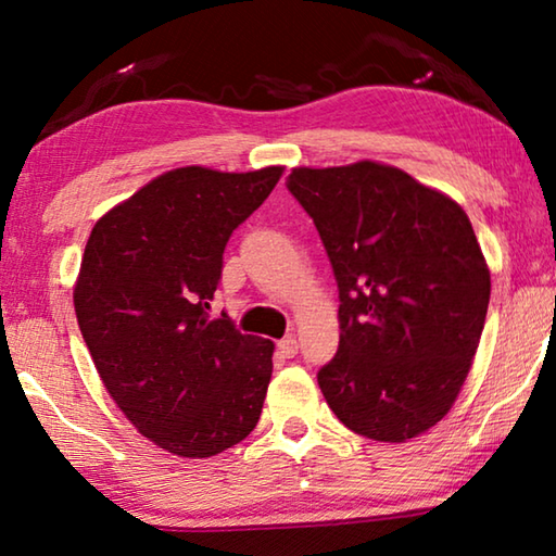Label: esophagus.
<instances>
[{
  "label": "esophagus",
  "instance_id": "esophagus-1",
  "mask_svg": "<svg viewBox=\"0 0 556 556\" xmlns=\"http://www.w3.org/2000/svg\"><path fill=\"white\" fill-rule=\"evenodd\" d=\"M277 351L285 355V357H294L296 353H299V343H296V338H285V341H279L277 343Z\"/></svg>",
  "mask_w": 556,
  "mask_h": 556
}]
</instances>
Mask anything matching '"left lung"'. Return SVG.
I'll return each mask as SVG.
<instances>
[{
    "label": "left lung",
    "instance_id": "1",
    "mask_svg": "<svg viewBox=\"0 0 556 556\" xmlns=\"http://www.w3.org/2000/svg\"><path fill=\"white\" fill-rule=\"evenodd\" d=\"M338 285V353L318 370L328 407L355 434H425L456 402L481 341L491 271L468 215L402 168H291Z\"/></svg>",
    "mask_w": 556,
    "mask_h": 556
}]
</instances>
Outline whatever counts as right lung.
<instances>
[{
    "mask_svg": "<svg viewBox=\"0 0 556 556\" xmlns=\"http://www.w3.org/2000/svg\"><path fill=\"white\" fill-rule=\"evenodd\" d=\"M281 172L174 168L90 232L73 289L80 333L110 397L168 454L208 458L257 427L275 343L208 308L225 244Z\"/></svg>",
    "mask_w": 556,
    "mask_h": 556,
    "instance_id": "right-lung-1",
    "label": "right lung"
}]
</instances>
